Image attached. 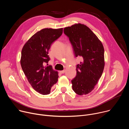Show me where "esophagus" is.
<instances>
[{"label": "esophagus", "mask_w": 129, "mask_h": 129, "mask_svg": "<svg viewBox=\"0 0 129 129\" xmlns=\"http://www.w3.org/2000/svg\"><path fill=\"white\" fill-rule=\"evenodd\" d=\"M60 73H61V74H62V73H64L65 72V70H62V71H60L59 72Z\"/></svg>", "instance_id": "1"}]
</instances>
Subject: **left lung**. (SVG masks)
<instances>
[{
	"label": "left lung",
	"instance_id": "obj_1",
	"mask_svg": "<svg viewBox=\"0 0 129 129\" xmlns=\"http://www.w3.org/2000/svg\"><path fill=\"white\" fill-rule=\"evenodd\" d=\"M76 57L83 61L76 66L77 75L71 80L77 94H87L93 90L101 77L105 66L104 48L97 36L87 26L80 23L64 28Z\"/></svg>",
	"mask_w": 129,
	"mask_h": 129
}]
</instances>
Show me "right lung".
Here are the masks:
<instances>
[{"label":"right lung","instance_id":"right-lung-1","mask_svg":"<svg viewBox=\"0 0 129 129\" xmlns=\"http://www.w3.org/2000/svg\"><path fill=\"white\" fill-rule=\"evenodd\" d=\"M63 28H44L36 33L24 44L20 63L25 76L33 89L39 93H50L59 78L51 66L44 67L50 60L48 50L51 44L62 35Z\"/></svg>","mask_w":129,"mask_h":129}]
</instances>
